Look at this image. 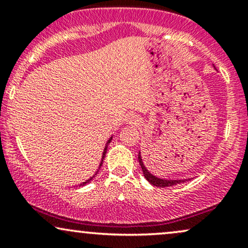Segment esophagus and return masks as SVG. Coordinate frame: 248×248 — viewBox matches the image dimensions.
<instances>
[{"label":"esophagus","mask_w":248,"mask_h":248,"mask_svg":"<svg viewBox=\"0 0 248 248\" xmlns=\"http://www.w3.org/2000/svg\"><path fill=\"white\" fill-rule=\"evenodd\" d=\"M126 121L128 122V124H138L139 122V119H138V116L136 115H134V114H129V115H127V118H126Z\"/></svg>","instance_id":"obj_1"}]
</instances>
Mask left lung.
Segmentation results:
<instances>
[{"label":"left lung","instance_id":"8db88e82","mask_svg":"<svg viewBox=\"0 0 248 248\" xmlns=\"http://www.w3.org/2000/svg\"><path fill=\"white\" fill-rule=\"evenodd\" d=\"M139 162H140V166L142 168V172H143L144 177L150 184H153L154 186L157 187H168V186H177L179 183H183V182L187 181V179H164V178H160L157 176L153 175L152 172H149V170L147 169L146 166H144L143 160L141 157V152H139Z\"/></svg>","mask_w":248,"mask_h":248}]
</instances>
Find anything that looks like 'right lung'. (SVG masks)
<instances>
[{"label": "right lung", "instance_id": "obj_1", "mask_svg": "<svg viewBox=\"0 0 248 248\" xmlns=\"http://www.w3.org/2000/svg\"><path fill=\"white\" fill-rule=\"evenodd\" d=\"M112 139H113V138H112V136H110V138H109V140H108V141H107L106 146H105L104 153H102V157H101V162H100V164H99V168H98V170H96V172H95V173H94V175H93V176H92V177H91L90 179H87V181H86V182H82V183L80 184V186H85V184L90 183V182H91V181H92V179L95 177V175H96V173H98V172H99V170H100V168H101V166H102V162H104V158H105V156H106V153H107V147H108V144H109V143H110V141H112Z\"/></svg>", "mask_w": 248, "mask_h": 248}]
</instances>
